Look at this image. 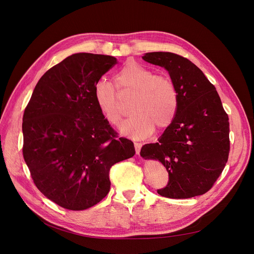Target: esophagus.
I'll use <instances>...</instances> for the list:
<instances>
[{"label": "esophagus", "instance_id": "obj_1", "mask_svg": "<svg viewBox=\"0 0 254 254\" xmlns=\"http://www.w3.org/2000/svg\"><path fill=\"white\" fill-rule=\"evenodd\" d=\"M143 144L142 143H134V148H135V153L139 155L141 152V148H142Z\"/></svg>", "mask_w": 254, "mask_h": 254}]
</instances>
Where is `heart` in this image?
Wrapping results in <instances>:
<instances>
[{"label": "heart", "instance_id": "obj_1", "mask_svg": "<svg viewBox=\"0 0 254 254\" xmlns=\"http://www.w3.org/2000/svg\"><path fill=\"white\" fill-rule=\"evenodd\" d=\"M113 84L119 91H133L130 102L132 114L120 127L123 134L132 139H145L155 127H168L174 121L178 104V92L170 77L156 75L150 68L128 62L114 75ZM93 100L106 121L118 126L123 117V107L112 84L99 80L93 87Z\"/></svg>", "mask_w": 254, "mask_h": 254}]
</instances>
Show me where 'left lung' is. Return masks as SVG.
<instances>
[{"mask_svg":"<svg viewBox=\"0 0 254 254\" xmlns=\"http://www.w3.org/2000/svg\"><path fill=\"white\" fill-rule=\"evenodd\" d=\"M144 61L164 67L176 85L179 104L173 123L157 143L142 147L144 159L167 169V186L157 192L190 198L209 191L228 161L229 118L215 86L190 60L172 53H148Z\"/></svg>","mask_w":254,"mask_h":254,"instance_id":"left-lung-1","label":"left lung"}]
</instances>
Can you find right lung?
Returning <instances> with one entry per match:
<instances>
[{
	"mask_svg": "<svg viewBox=\"0 0 254 254\" xmlns=\"http://www.w3.org/2000/svg\"><path fill=\"white\" fill-rule=\"evenodd\" d=\"M118 64L111 56L80 53L36 84L23 115V157L40 192L62 207L82 211L110 190L112 165L132 157L93 100V87Z\"/></svg>",
	"mask_w": 254,
	"mask_h": 254,
	"instance_id": "obj_1",
	"label": "right lung"
}]
</instances>
